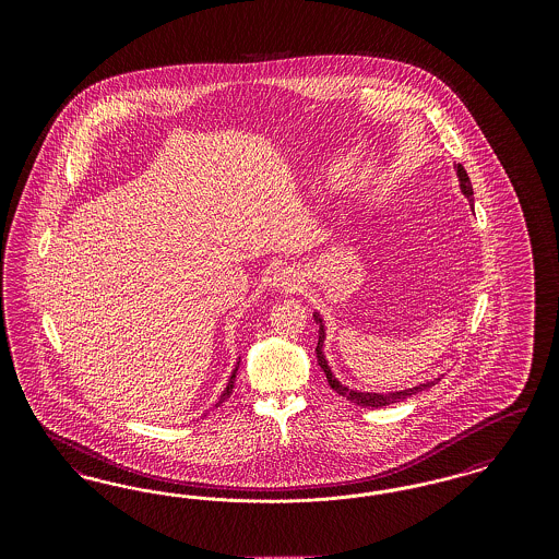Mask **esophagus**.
<instances>
[{
    "mask_svg": "<svg viewBox=\"0 0 559 559\" xmlns=\"http://www.w3.org/2000/svg\"><path fill=\"white\" fill-rule=\"evenodd\" d=\"M301 285V276L299 272L292 266H281L274 270L272 276V287L274 289H283V292H295Z\"/></svg>",
    "mask_w": 559,
    "mask_h": 559,
    "instance_id": "obj_1",
    "label": "esophagus"
}]
</instances>
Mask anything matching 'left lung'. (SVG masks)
<instances>
[{
  "mask_svg": "<svg viewBox=\"0 0 559 559\" xmlns=\"http://www.w3.org/2000/svg\"><path fill=\"white\" fill-rule=\"evenodd\" d=\"M454 167H456V176H459V180H461V190H463V194L469 199V203H474V199H472V197H474V188H472V182H469V176H467L465 167H463L461 163H456ZM314 320L320 324L319 346H317V360H319L320 369H322L324 374H326V381H329L331 390H335L340 396H344V399L349 400V402H354V404H358V406H371V408L390 406V404L400 402V400L408 399V396H415V394H419L421 390H427V388L436 385V381H440V379H433V381H427V383L415 385V388L404 390V392H396V394H365V392H354V390H349L346 385H342V383L333 377L331 369H329V365H326V360H324V354H322V342H324L322 320H320L319 314H314Z\"/></svg>",
  "mask_w": 559,
  "mask_h": 559,
  "instance_id": "obj_1",
  "label": "left lung"
}]
</instances>
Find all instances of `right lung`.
Instances as JSON below:
<instances>
[{"label": "right lung", "instance_id": "right-lung-1", "mask_svg": "<svg viewBox=\"0 0 559 559\" xmlns=\"http://www.w3.org/2000/svg\"><path fill=\"white\" fill-rule=\"evenodd\" d=\"M237 371H239V367H235V371H233V374H230V379H228V385H226L224 394L219 396V400H217V404H215V406H219V404H222L224 400L230 399V394H233V388H235V377H237Z\"/></svg>", "mask_w": 559, "mask_h": 559}]
</instances>
